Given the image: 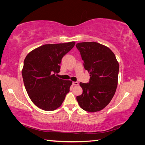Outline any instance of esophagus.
Here are the masks:
<instances>
[{
    "label": "esophagus",
    "instance_id": "obj_1",
    "mask_svg": "<svg viewBox=\"0 0 145 145\" xmlns=\"http://www.w3.org/2000/svg\"><path fill=\"white\" fill-rule=\"evenodd\" d=\"M72 85H73L77 86V85H78V82H72Z\"/></svg>",
    "mask_w": 145,
    "mask_h": 145
}]
</instances>
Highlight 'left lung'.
I'll list each match as a JSON object with an SVG mask.
<instances>
[{
	"mask_svg": "<svg viewBox=\"0 0 145 145\" xmlns=\"http://www.w3.org/2000/svg\"><path fill=\"white\" fill-rule=\"evenodd\" d=\"M76 48L89 72L88 83H80L83 93L77 100L83 110L94 112L102 110L111 102L117 89L119 65L109 48L99 43H78Z\"/></svg>",
	"mask_w": 145,
	"mask_h": 145,
	"instance_id": "8db88e82",
	"label": "left lung"
}]
</instances>
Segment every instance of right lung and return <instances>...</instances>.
Here are the masks:
<instances>
[{
    "label": "right lung",
    "mask_w": 145,
    "mask_h": 145,
    "mask_svg": "<svg viewBox=\"0 0 145 145\" xmlns=\"http://www.w3.org/2000/svg\"><path fill=\"white\" fill-rule=\"evenodd\" d=\"M74 45L75 42L44 45L25 57L22 71L24 85L30 99L38 108L53 111L62 104L72 82L56 76L63 57Z\"/></svg>",
    "instance_id": "1"
}]
</instances>
